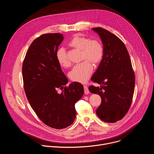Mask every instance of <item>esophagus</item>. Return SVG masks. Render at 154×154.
Here are the masks:
<instances>
[{
	"mask_svg": "<svg viewBox=\"0 0 154 154\" xmlns=\"http://www.w3.org/2000/svg\"><path fill=\"white\" fill-rule=\"evenodd\" d=\"M83 88H84V91H85V94H88L90 91H89V90L88 88V86L86 85H84L83 86Z\"/></svg>",
	"mask_w": 154,
	"mask_h": 154,
	"instance_id": "esophagus-1",
	"label": "esophagus"
}]
</instances>
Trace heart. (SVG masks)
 I'll return each instance as SVG.
<instances>
[{
	"mask_svg": "<svg viewBox=\"0 0 154 154\" xmlns=\"http://www.w3.org/2000/svg\"><path fill=\"white\" fill-rule=\"evenodd\" d=\"M69 46L82 51L81 60H85L75 66L69 72V76L71 80L79 83H85L88 80L93 71L94 64L100 63L103 55V46L102 42L96 39L75 35L69 42ZM56 58L60 66L68 67L70 61L66 52L63 48L56 52Z\"/></svg>",
	"mask_w": 154,
	"mask_h": 154,
	"instance_id": "1",
	"label": "heart"
}]
</instances>
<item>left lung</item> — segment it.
I'll use <instances>...</instances> for the list:
<instances>
[{"label": "left lung", "mask_w": 154, "mask_h": 154, "mask_svg": "<svg viewBox=\"0 0 154 154\" xmlns=\"http://www.w3.org/2000/svg\"><path fill=\"white\" fill-rule=\"evenodd\" d=\"M93 30L100 37L103 55L91 78L100 86L91 85L89 90L102 99L96 109L97 116L104 122L113 123L122 119L128 111L135 90V73L124 43L103 28Z\"/></svg>", "instance_id": "left-lung-1"}]
</instances>
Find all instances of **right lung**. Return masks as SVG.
Here are the masks:
<instances>
[{"mask_svg":"<svg viewBox=\"0 0 154 154\" xmlns=\"http://www.w3.org/2000/svg\"><path fill=\"white\" fill-rule=\"evenodd\" d=\"M63 39L62 34H43L30 45L23 64L27 98L32 109L46 125L56 129L71 125L76 117L75 103L84 93L83 85L68 82L56 58ZM63 90L61 94L57 90Z\"/></svg>","mask_w":154,"mask_h":154,"instance_id":"right-lung-1","label":"right lung"}]
</instances>
